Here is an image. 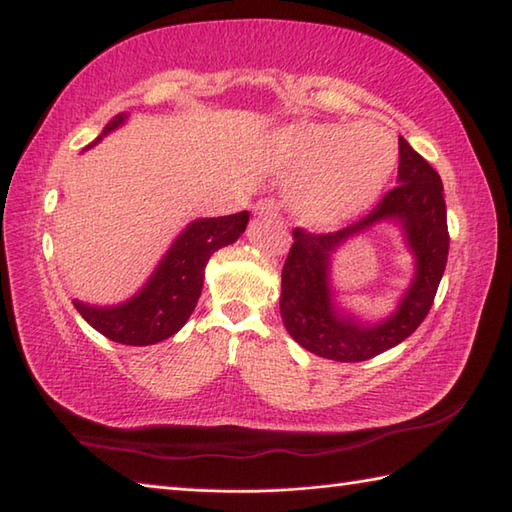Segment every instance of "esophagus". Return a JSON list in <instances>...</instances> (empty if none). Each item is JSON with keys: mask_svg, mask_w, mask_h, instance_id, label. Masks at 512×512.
Instances as JSON below:
<instances>
[{"mask_svg": "<svg viewBox=\"0 0 512 512\" xmlns=\"http://www.w3.org/2000/svg\"><path fill=\"white\" fill-rule=\"evenodd\" d=\"M255 211L259 215H277V204L273 200H262L255 204Z\"/></svg>", "mask_w": 512, "mask_h": 512, "instance_id": "34e87169", "label": "esophagus"}]
</instances>
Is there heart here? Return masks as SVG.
Returning <instances> with one entry per match:
<instances>
[{"instance_id": "obj_1", "label": "heart", "mask_w": 512, "mask_h": 512, "mask_svg": "<svg viewBox=\"0 0 512 512\" xmlns=\"http://www.w3.org/2000/svg\"><path fill=\"white\" fill-rule=\"evenodd\" d=\"M396 156L385 129L367 123L295 129L277 145L281 167L301 178L292 204L314 224H336L365 211L387 184Z\"/></svg>"}]
</instances>
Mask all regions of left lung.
Segmentation results:
<instances>
[{"mask_svg":"<svg viewBox=\"0 0 512 512\" xmlns=\"http://www.w3.org/2000/svg\"><path fill=\"white\" fill-rule=\"evenodd\" d=\"M398 184L361 220L334 233L295 228L281 270V319L308 352L339 363H361L396 347L427 317L449 257L447 204L438 171L398 136ZM401 224L417 257V273L399 310L376 326H363L335 310L329 288V257L347 236L378 221Z\"/></svg>","mask_w":512,"mask_h":512,"instance_id":"left-lung-1","label":"left lung"}]
</instances>
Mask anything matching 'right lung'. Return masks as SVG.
Instances as JSON below:
<instances>
[{
    "label": "right lung",
    "instance_id": "add662e5",
    "mask_svg": "<svg viewBox=\"0 0 512 512\" xmlns=\"http://www.w3.org/2000/svg\"><path fill=\"white\" fill-rule=\"evenodd\" d=\"M125 118L127 114L114 116L94 143L121 127ZM246 224L248 211L195 220L176 237L136 297L112 308H96L74 299V308L96 332L114 343L154 345L165 341L189 321L198 306L206 262L215 250L237 242Z\"/></svg>",
    "mask_w": 512,
    "mask_h": 512
}]
</instances>
